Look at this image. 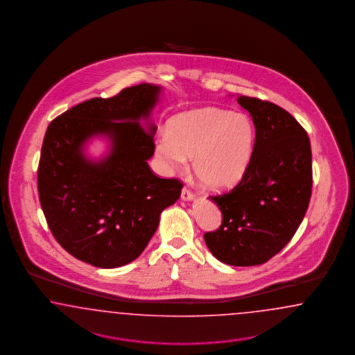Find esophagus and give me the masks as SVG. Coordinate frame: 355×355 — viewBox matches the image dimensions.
<instances>
[{
	"mask_svg": "<svg viewBox=\"0 0 355 355\" xmlns=\"http://www.w3.org/2000/svg\"><path fill=\"white\" fill-rule=\"evenodd\" d=\"M181 198H182V200H193V193H191V190H190V189L183 187L182 193H181Z\"/></svg>",
	"mask_w": 355,
	"mask_h": 355,
	"instance_id": "esophagus-1",
	"label": "esophagus"
}]
</instances>
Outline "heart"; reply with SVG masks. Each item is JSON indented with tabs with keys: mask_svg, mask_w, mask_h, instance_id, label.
<instances>
[{
	"mask_svg": "<svg viewBox=\"0 0 355 355\" xmlns=\"http://www.w3.org/2000/svg\"><path fill=\"white\" fill-rule=\"evenodd\" d=\"M255 141L250 117L218 107H200L169 122L155 140V152L168 172L191 168L205 189L223 191L241 181Z\"/></svg>",
	"mask_w": 355,
	"mask_h": 355,
	"instance_id": "b5f03b06",
	"label": "heart"
}]
</instances>
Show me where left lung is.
Wrapping results in <instances>:
<instances>
[{
  "label": "left lung",
  "instance_id": "obj_1",
  "mask_svg": "<svg viewBox=\"0 0 355 355\" xmlns=\"http://www.w3.org/2000/svg\"><path fill=\"white\" fill-rule=\"evenodd\" d=\"M255 126V143L241 182L209 196L223 224L205 234L220 261L259 266L288 245L309 208L312 190L311 144L289 112L257 97L239 96Z\"/></svg>",
  "mask_w": 355,
  "mask_h": 355
}]
</instances>
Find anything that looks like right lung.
I'll use <instances>...</instances> for the list:
<instances>
[{"label":"right lung","mask_w":355,"mask_h":355,"mask_svg":"<svg viewBox=\"0 0 355 355\" xmlns=\"http://www.w3.org/2000/svg\"><path fill=\"white\" fill-rule=\"evenodd\" d=\"M162 87L125 88L116 96L95 97L54 119L44 137L37 190L55 241L74 258L98 268L135 260L155 234L162 211L174 205L183 183L160 178L147 160L155 152L156 128L146 129ZM103 135L111 150L98 162L83 150Z\"/></svg>","instance_id":"obj_1"}]
</instances>
